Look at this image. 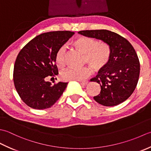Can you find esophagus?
Segmentation results:
<instances>
[{
    "label": "esophagus",
    "instance_id": "obj_1",
    "mask_svg": "<svg viewBox=\"0 0 151 151\" xmlns=\"http://www.w3.org/2000/svg\"><path fill=\"white\" fill-rule=\"evenodd\" d=\"M79 81L80 83H81V84L83 85H87L88 84V81Z\"/></svg>",
    "mask_w": 151,
    "mask_h": 151
}]
</instances>
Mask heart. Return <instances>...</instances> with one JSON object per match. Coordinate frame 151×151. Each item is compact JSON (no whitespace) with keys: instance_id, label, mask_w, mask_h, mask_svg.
Here are the masks:
<instances>
[{"instance_id":"heart-1","label":"heart","mask_w":151,"mask_h":151,"mask_svg":"<svg viewBox=\"0 0 151 151\" xmlns=\"http://www.w3.org/2000/svg\"><path fill=\"white\" fill-rule=\"evenodd\" d=\"M77 50L84 54L83 63L88 64L96 71L105 68L110 58L111 51L109 45L104 42H99L96 40L88 36H81L76 38L72 43ZM67 50L63 45L58 48L55 55V61L59 67L65 65ZM90 67L81 68H67L60 72V77L65 81L82 80L91 74Z\"/></svg>"}]
</instances>
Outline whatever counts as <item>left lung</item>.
<instances>
[{"mask_svg": "<svg viewBox=\"0 0 151 151\" xmlns=\"http://www.w3.org/2000/svg\"><path fill=\"white\" fill-rule=\"evenodd\" d=\"M78 33L101 40L110 49L109 61L105 69L91 79L101 87L100 93L94 96V100L105 106H115L127 100L136 87L140 72L139 58L133 46L124 37L107 30H87Z\"/></svg>", "mask_w": 151, "mask_h": 151, "instance_id": "1", "label": "left lung"}]
</instances>
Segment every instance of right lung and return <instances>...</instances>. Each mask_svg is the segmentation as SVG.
<instances>
[{
  "label": "right lung",
  "instance_id": "right-lung-1",
  "mask_svg": "<svg viewBox=\"0 0 151 151\" xmlns=\"http://www.w3.org/2000/svg\"><path fill=\"white\" fill-rule=\"evenodd\" d=\"M74 35L71 31H53L36 36L23 47L15 60L14 83L24 103L36 109L50 108L63 94L68 83L52 85L47 76L58 74L55 55ZM54 83V82H53Z\"/></svg>",
  "mask_w": 151,
  "mask_h": 151
}]
</instances>
